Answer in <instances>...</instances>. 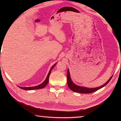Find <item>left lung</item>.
<instances>
[{"mask_svg":"<svg viewBox=\"0 0 121 121\" xmlns=\"http://www.w3.org/2000/svg\"><path fill=\"white\" fill-rule=\"evenodd\" d=\"M112 77V76H111V77L109 79L108 81L105 83L104 85H102L99 87H95V88H87L83 86H80L77 85L75 83H74L72 81V80L71 78L70 74H69V69H68V73H67V82H68V85L69 87V88L71 90L75 92H78V93H91L93 92H95L99 89L102 88V87L105 86L106 85H107V84L110 81V80Z\"/></svg>","mask_w":121,"mask_h":121,"instance_id":"1","label":"left lung"}]
</instances>
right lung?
<instances>
[{
  "mask_svg": "<svg viewBox=\"0 0 121 121\" xmlns=\"http://www.w3.org/2000/svg\"><path fill=\"white\" fill-rule=\"evenodd\" d=\"M56 64H57V63H56L55 64H54L52 65V67L51 68L50 71H49V72L48 73V75H47V76L46 77V78L45 80V81H44L43 83H42L41 84H40V85H37V86H33V87H21V86H19V87H20V88H21V89H24V90H26L39 89L43 88L45 87L46 86L47 84H48V83L49 82V76H50V73H51V72H52V69L54 68V67L55 66V65H56Z\"/></svg>",
  "mask_w": 121,
  "mask_h": 121,
  "instance_id": "1",
  "label": "right lung"
}]
</instances>
